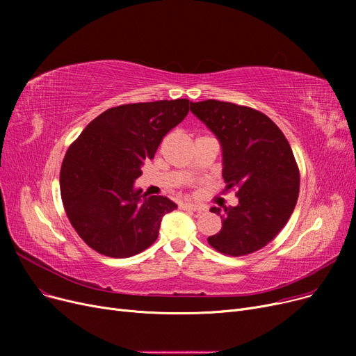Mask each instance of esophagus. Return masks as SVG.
Returning <instances> with one entry per match:
<instances>
[{
	"instance_id": "34e87169",
	"label": "esophagus",
	"mask_w": 356,
	"mask_h": 356,
	"mask_svg": "<svg viewBox=\"0 0 356 356\" xmlns=\"http://www.w3.org/2000/svg\"><path fill=\"white\" fill-rule=\"evenodd\" d=\"M181 208L188 209V211H193V212H203L204 211L203 207H200V204H195V203H183Z\"/></svg>"
}]
</instances>
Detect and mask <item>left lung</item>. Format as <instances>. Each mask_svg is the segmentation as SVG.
I'll use <instances>...</instances> for the list:
<instances>
[{
    "mask_svg": "<svg viewBox=\"0 0 356 356\" xmlns=\"http://www.w3.org/2000/svg\"><path fill=\"white\" fill-rule=\"evenodd\" d=\"M191 111L222 147L225 192L236 189V207L212 208L222 229L209 236L216 251L241 257L271 242L290 219L300 173L284 134L266 114L250 106L208 99Z\"/></svg>",
    "mask_w": 356,
    "mask_h": 356,
    "instance_id": "obj_1",
    "label": "left lung"
}]
</instances>
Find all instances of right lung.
Listing matches in <instances>:
<instances>
[{
    "mask_svg": "<svg viewBox=\"0 0 356 356\" xmlns=\"http://www.w3.org/2000/svg\"><path fill=\"white\" fill-rule=\"evenodd\" d=\"M189 99L109 108L74 140L60 168V195L74 231L92 250L128 258L159 236L161 219L177 204L134 189L141 167L163 137L189 112Z\"/></svg>",
    "mask_w": 356,
    "mask_h": 356,
    "instance_id": "right-lung-1",
    "label": "right lung"
}]
</instances>
